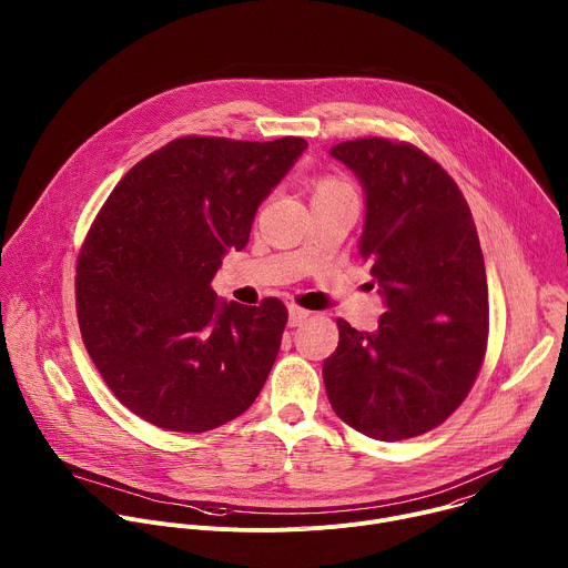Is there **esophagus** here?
<instances>
[{
    "instance_id": "1",
    "label": "esophagus",
    "mask_w": 568,
    "mask_h": 568,
    "mask_svg": "<svg viewBox=\"0 0 568 568\" xmlns=\"http://www.w3.org/2000/svg\"><path fill=\"white\" fill-rule=\"evenodd\" d=\"M310 316H312V312H307L298 305H290V326H303Z\"/></svg>"
}]
</instances>
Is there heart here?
Here are the masks:
<instances>
[{
	"label": "heart",
	"mask_w": 568,
	"mask_h": 568,
	"mask_svg": "<svg viewBox=\"0 0 568 568\" xmlns=\"http://www.w3.org/2000/svg\"><path fill=\"white\" fill-rule=\"evenodd\" d=\"M339 191H351V186H348L344 180L335 178V175H323V178H318L316 184H314V195H321V193H339Z\"/></svg>",
	"instance_id": "obj_1"
}]
</instances>
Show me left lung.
<instances>
[{
	"instance_id": "8db88e82",
	"label": "left lung",
	"mask_w": 568,
	"mask_h": 568,
	"mask_svg": "<svg viewBox=\"0 0 568 568\" xmlns=\"http://www.w3.org/2000/svg\"><path fill=\"white\" fill-rule=\"evenodd\" d=\"M364 184L359 256L386 312L377 331L337 318L323 362L335 414L375 440L443 425L471 390L488 351L490 305L471 211L449 173L407 141L366 136L331 148Z\"/></svg>"
}]
</instances>
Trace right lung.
<instances>
[{
	"label": "right lung",
	"instance_id": "add662e5",
	"mask_svg": "<svg viewBox=\"0 0 568 568\" xmlns=\"http://www.w3.org/2000/svg\"><path fill=\"white\" fill-rule=\"evenodd\" d=\"M305 148L301 136H180L134 164L94 217L75 263L78 326L141 420L204 434L258 397L287 307L274 296L217 303L211 281Z\"/></svg>",
	"mask_w": 568,
	"mask_h": 568
}]
</instances>
